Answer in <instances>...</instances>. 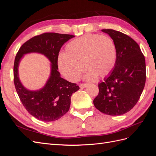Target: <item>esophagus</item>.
I'll use <instances>...</instances> for the list:
<instances>
[{
	"label": "esophagus",
	"mask_w": 156,
	"mask_h": 156,
	"mask_svg": "<svg viewBox=\"0 0 156 156\" xmlns=\"http://www.w3.org/2000/svg\"><path fill=\"white\" fill-rule=\"evenodd\" d=\"M88 85V84H83V83H81V84H79V87H81V88H86L87 86Z\"/></svg>",
	"instance_id": "esophagus-1"
}]
</instances>
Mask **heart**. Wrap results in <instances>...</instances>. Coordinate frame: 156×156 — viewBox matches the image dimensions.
Instances as JSON below:
<instances>
[{"label": "heart", "mask_w": 156, "mask_h": 156, "mask_svg": "<svg viewBox=\"0 0 156 156\" xmlns=\"http://www.w3.org/2000/svg\"><path fill=\"white\" fill-rule=\"evenodd\" d=\"M116 58V48L111 38L90 34L69 42L65 53L58 56L57 64L60 73L70 82L77 81L83 66L87 69L84 78L92 81L109 75Z\"/></svg>", "instance_id": "obj_1"}]
</instances>
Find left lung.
Segmentation results:
<instances>
[{"mask_svg": "<svg viewBox=\"0 0 156 156\" xmlns=\"http://www.w3.org/2000/svg\"><path fill=\"white\" fill-rule=\"evenodd\" d=\"M101 30L113 40L117 58L109 76L98 84L94 105L104 114L122 115L133 108L143 92L146 77L144 56L129 36L112 29Z\"/></svg>", "mask_w": 156, "mask_h": 156, "instance_id": "left-lung-1", "label": "left lung"}]
</instances>
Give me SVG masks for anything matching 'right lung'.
Segmentation results:
<instances>
[{"label":"right lung","mask_w":156,"mask_h":156,"mask_svg":"<svg viewBox=\"0 0 156 156\" xmlns=\"http://www.w3.org/2000/svg\"><path fill=\"white\" fill-rule=\"evenodd\" d=\"M73 37L70 34L45 32L26 41L16 55L13 66V81L16 91L26 110L37 120L51 122L64 116L69 109L72 95L79 89L77 84L61 77L58 71L57 59L60 48ZM30 52L44 54L51 63L50 77L46 85L39 91L27 90L18 78V64L23 55Z\"/></svg>","instance_id":"obj_1"}]
</instances>
